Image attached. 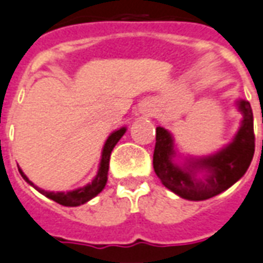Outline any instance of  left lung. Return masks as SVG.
Segmentation results:
<instances>
[{
	"instance_id": "8db88e82",
	"label": "left lung",
	"mask_w": 263,
	"mask_h": 263,
	"mask_svg": "<svg viewBox=\"0 0 263 263\" xmlns=\"http://www.w3.org/2000/svg\"><path fill=\"white\" fill-rule=\"evenodd\" d=\"M242 115L229 144L205 157H183L167 129L158 126L154 171L166 189L189 201H204L230 189L246 175L255 151L254 116L250 102L237 100Z\"/></svg>"
}]
</instances>
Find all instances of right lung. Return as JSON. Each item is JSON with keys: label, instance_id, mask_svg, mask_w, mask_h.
<instances>
[{"label": "right lung", "instance_id": "right-lung-1", "mask_svg": "<svg viewBox=\"0 0 263 263\" xmlns=\"http://www.w3.org/2000/svg\"><path fill=\"white\" fill-rule=\"evenodd\" d=\"M127 127H120L118 130H114L112 133L108 136L104 147H102V153H101V161H100V165H98V171H97L96 177L92 179L90 183H87L86 185L83 187H79L76 190H70V191H45L40 187L33 183V181L29 180V177L23 173L21 167L19 169V173L22 175V177L25 179V181H27L31 187H34L35 190L41 193L43 195H45L47 198L52 199L55 202L58 204L64 205V206H79V205H83L88 202L90 199H92L94 197L100 194L104 189H105L106 181H108V169H109V158L112 149L115 148V145L118 144L123 134L126 133Z\"/></svg>", "mask_w": 263, "mask_h": 263}]
</instances>
